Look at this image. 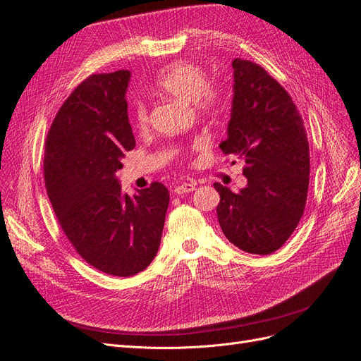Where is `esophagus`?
Listing matches in <instances>:
<instances>
[{
  "instance_id": "esophagus-1",
  "label": "esophagus",
  "mask_w": 361,
  "mask_h": 361,
  "mask_svg": "<svg viewBox=\"0 0 361 361\" xmlns=\"http://www.w3.org/2000/svg\"><path fill=\"white\" fill-rule=\"evenodd\" d=\"M195 186H197V184H195V183H181L180 186H177V188L173 189V193H177V195L189 193V192L195 190Z\"/></svg>"
}]
</instances>
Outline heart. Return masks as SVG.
<instances>
[{"label": "heart", "mask_w": 361, "mask_h": 361, "mask_svg": "<svg viewBox=\"0 0 361 361\" xmlns=\"http://www.w3.org/2000/svg\"><path fill=\"white\" fill-rule=\"evenodd\" d=\"M156 86L169 97L197 102V107L205 115H216L222 107L221 92L209 86L205 72L189 61H175L164 68L156 80ZM135 122L139 128L147 127L148 111L143 102L135 104Z\"/></svg>", "instance_id": "obj_1"}]
</instances>
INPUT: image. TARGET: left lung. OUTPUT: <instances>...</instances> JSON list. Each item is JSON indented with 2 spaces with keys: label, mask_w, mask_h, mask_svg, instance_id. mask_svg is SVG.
Instances as JSON below:
<instances>
[{
  "label": "left lung",
  "mask_w": 361,
  "mask_h": 361,
  "mask_svg": "<svg viewBox=\"0 0 361 361\" xmlns=\"http://www.w3.org/2000/svg\"><path fill=\"white\" fill-rule=\"evenodd\" d=\"M233 101L224 154L243 160L248 180L239 193L214 183L218 221L233 245L269 255L286 243L305 209L310 152L290 95L250 60H233Z\"/></svg>",
  "instance_id": "1"
}]
</instances>
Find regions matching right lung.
Instances as JSON below:
<instances>
[{
    "label": "right lung",
    "instance_id": "add662e5",
    "mask_svg": "<svg viewBox=\"0 0 361 361\" xmlns=\"http://www.w3.org/2000/svg\"><path fill=\"white\" fill-rule=\"evenodd\" d=\"M130 71L86 78L60 107L44 157L48 198L66 238L98 271L131 276L156 257L169 192L161 183L123 193L116 178L136 147L128 122Z\"/></svg>",
    "mask_w": 361,
    "mask_h": 361
}]
</instances>
